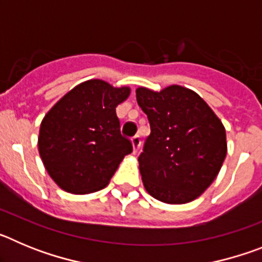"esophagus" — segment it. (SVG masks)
Returning a JSON list of instances; mask_svg holds the SVG:
<instances>
[{
	"label": "esophagus",
	"instance_id": "34e87169",
	"mask_svg": "<svg viewBox=\"0 0 262 262\" xmlns=\"http://www.w3.org/2000/svg\"><path fill=\"white\" fill-rule=\"evenodd\" d=\"M131 144H133L134 152H138L139 147H140V144H142V140H140V136H139V135L134 136V138L131 139Z\"/></svg>",
	"mask_w": 262,
	"mask_h": 262
}]
</instances>
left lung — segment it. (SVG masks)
Wrapping results in <instances>:
<instances>
[{"label":"left lung","instance_id":"left-lung-1","mask_svg":"<svg viewBox=\"0 0 262 262\" xmlns=\"http://www.w3.org/2000/svg\"><path fill=\"white\" fill-rule=\"evenodd\" d=\"M151 135L139 156L149 195L169 205L194 201L212 184L227 155L226 128L195 92L170 85L160 92L138 88Z\"/></svg>","mask_w":262,"mask_h":262}]
</instances>
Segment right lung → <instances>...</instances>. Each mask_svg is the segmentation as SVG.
<instances>
[{"label": "right lung", "instance_id": "obj_1", "mask_svg": "<svg viewBox=\"0 0 262 262\" xmlns=\"http://www.w3.org/2000/svg\"><path fill=\"white\" fill-rule=\"evenodd\" d=\"M128 86L98 78L78 84L52 106L40 123L38 147L50 177L72 194L98 191L108 184L133 144L120 134L115 107Z\"/></svg>", "mask_w": 262, "mask_h": 262}]
</instances>
